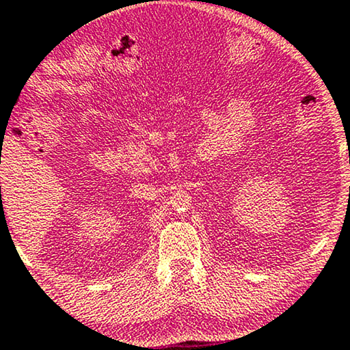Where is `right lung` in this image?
I'll list each match as a JSON object with an SVG mask.
<instances>
[{
    "mask_svg": "<svg viewBox=\"0 0 350 350\" xmlns=\"http://www.w3.org/2000/svg\"><path fill=\"white\" fill-rule=\"evenodd\" d=\"M0 189H1V187H0Z\"/></svg>",
    "mask_w": 350,
    "mask_h": 350,
    "instance_id": "add662e5",
    "label": "right lung"
}]
</instances>
